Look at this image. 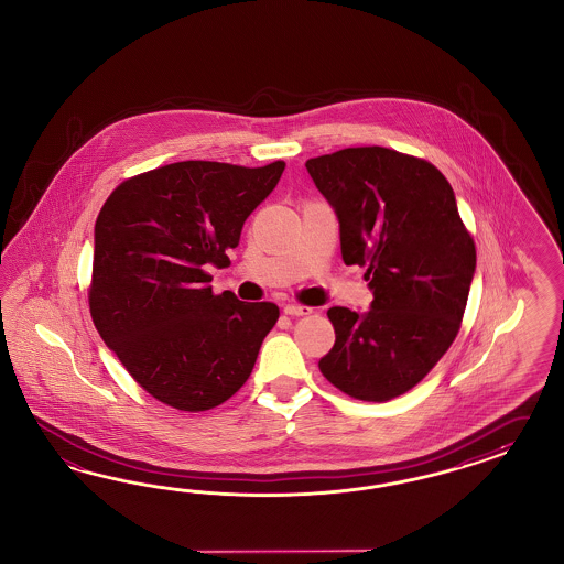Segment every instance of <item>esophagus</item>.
<instances>
[{"instance_id":"obj_1","label":"esophagus","mask_w":564,"mask_h":564,"mask_svg":"<svg viewBox=\"0 0 564 564\" xmlns=\"http://www.w3.org/2000/svg\"><path fill=\"white\" fill-rule=\"evenodd\" d=\"M283 312L290 314V316H307V314H312V307L300 306V304H285Z\"/></svg>"}]
</instances>
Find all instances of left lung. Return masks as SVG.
I'll use <instances>...</instances> for the list:
<instances>
[{"label": "left lung", "instance_id": "left-lung-1", "mask_svg": "<svg viewBox=\"0 0 564 564\" xmlns=\"http://www.w3.org/2000/svg\"><path fill=\"white\" fill-rule=\"evenodd\" d=\"M339 219L343 262L368 267L375 300L330 307L335 345L321 372L354 399L408 393L455 341L476 273V246L455 192L432 163L384 147L307 159Z\"/></svg>", "mask_w": 564, "mask_h": 564}]
</instances>
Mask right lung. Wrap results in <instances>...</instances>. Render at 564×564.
Wrapping results in <instances>:
<instances>
[{
    "instance_id": "right-lung-1",
    "label": "right lung",
    "mask_w": 564,
    "mask_h": 564,
    "mask_svg": "<svg viewBox=\"0 0 564 564\" xmlns=\"http://www.w3.org/2000/svg\"><path fill=\"white\" fill-rule=\"evenodd\" d=\"M283 161L239 167L180 161L111 192L95 223L90 316L138 384L182 411L238 393L279 318L271 302L215 295L241 227L281 180Z\"/></svg>"
}]
</instances>
